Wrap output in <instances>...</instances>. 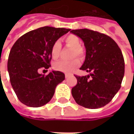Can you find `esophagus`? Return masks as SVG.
<instances>
[{
	"instance_id": "34e87169",
	"label": "esophagus",
	"mask_w": 134,
	"mask_h": 134,
	"mask_svg": "<svg viewBox=\"0 0 134 134\" xmlns=\"http://www.w3.org/2000/svg\"><path fill=\"white\" fill-rule=\"evenodd\" d=\"M71 75H72L71 74H68V73H65V77H66V78H67V77H70V76H71Z\"/></svg>"
}]
</instances>
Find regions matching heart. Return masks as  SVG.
<instances>
[{
	"instance_id": "heart-1",
	"label": "heart",
	"mask_w": 134,
	"mask_h": 134,
	"mask_svg": "<svg viewBox=\"0 0 134 134\" xmlns=\"http://www.w3.org/2000/svg\"><path fill=\"white\" fill-rule=\"evenodd\" d=\"M64 41L68 47L72 48V57H82L85 54L84 49L82 47H80V38L76 35L70 34L64 37ZM61 51V44L59 41H56L52 45L50 54L52 56V58L54 59H57L58 58ZM81 64L80 60L79 59H75L71 61H65V60H60V61L56 62L54 64V67L56 70L60 71L62 72L70 73L75 70L76 68L80 67Z\"/></svg>"
}]
</instances>
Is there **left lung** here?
I'll use <instances>...</instances> for the list:
<instances>
[{"label":"left lung","mask_w":134,"mask_h":134,"mask_svg":"<svg viewBox=\"0 0 134 134\" xmlns=\"http://www.w3.org/2000/svg\"><path fill=\"white\" fill-rule=\"evenodd\" d=\"M70 32L84 42L86 56L80 70L90 72L87 76L75 75L77 82L72 89V97L85 108H102L121 88L125 71L123 54L109 36L87 29Z\"/></svg>","instance_id":"left-lung-1"}]
</instances>
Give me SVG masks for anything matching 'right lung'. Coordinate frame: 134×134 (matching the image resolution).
Instances as JSON below:
<instances>
[{
    "instance_id": "1",
    "label": "right lung",
    "mask_w": 134,
    "mask_h": 134,
    "mask_svg": "<svg viewBox=\"0 0 134 134\" xmlns=\"http://www.w3.org/2000/svg\"><path fill=\"white\" fill-rule=\"evenodd\" d=\"M70 31L50 26L38 28L21 36L13 44L8 56V71L10 84L22 103L37 108L52 98L57 85L65 78L64 74L52 71L44 75L38 71L51 67L52 45Z\"/></svg>"
}]
</instances>
